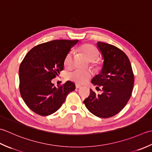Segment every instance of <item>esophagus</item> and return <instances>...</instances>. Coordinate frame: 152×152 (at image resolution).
Wrapping results in <instances>:
<instances>
[{
    "instance_id": "34e87169",
    "label": "esophagus",
    "mask_w": 152,
    "mask_h": 152,
    "mask_svg": "<svg viewBox=\"0 0 152 152\" xmlns=\"http://www.w3.org/2000/svg\"><path fill=\"white\" fill-rule=\"evenodd\" d=\"M75 87H76L77 89H79V88H81V86L79 85H75Z\"/></svg>"
}]
</instances>
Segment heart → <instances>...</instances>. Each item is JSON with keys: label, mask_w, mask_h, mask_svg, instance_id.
Wrapping results in <instances>:
<instances>
[{"label": "heart", "mask_w": 152, "mask_h": 152, "mask_svg": "<svg viewBox=\"0 0 152 152\" xmlns=\"http://www.w3.org/2000/svg\"><path fill=\"white\" fill-rule=\"evenodd\" d=\"M81 50L86 58H88V60L91 62L95 63L100 56V52H99L98 48L92 45H85L83 46ZM73 55V51H70L68 52L65 58L64 64V66L66 68H69L72 66ZM68 77L70 80H73L77 84L83 85L88 81L89 79L91 78L92 74L88 71L75 69L69 73Z\"/></svg>", "instance_id": "b5f03b06"}]
</instances>
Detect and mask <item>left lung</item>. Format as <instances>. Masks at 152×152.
Masks as SVG:
<instances>
[{"label": "left lung", "mask_w": 152, "mask_h": 152, "mask_svg": "<svg viewBox=\"0 0 152 152\" xmlns=\"http://www.w3.org/2000/svg\"><path fill=\"white\" fill-rule=\"evenodd\" d=\"M97 48L104 62L100 74L96 75L92 83L102 88V93L96 95L91 89L90 96L84 104L90 112L101 118L116 115L127 104L131 96L134 74L129 59L116 46L98 42Z\"/></svg>", "instance_id": "8db88e82"}]
</instances>
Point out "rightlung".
<instances>
[{
	"label": "right lung",
	"mask_w": 152,
	"mask_h": 152,
	"mask_svg": "<svg viewBox=\"0 0 152 152\" xmlns=\"http://www.w3.org/2000/svg\"><path fill=\"white\" fill-rule=\"evenodd\" d=\"M79 40H54L33 48L23 58L19 69L20 91L33 112L47 116L59 110L67 94L75 89L69 80L56 87L51 80L64 69V59Z\"/></svg>",
	"instance_id": "obj_1"
}]
</instances>
